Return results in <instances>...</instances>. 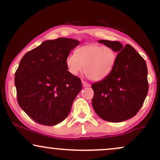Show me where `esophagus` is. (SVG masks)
Segmentation results:
<instances>
[{
	"label": "esophagus",
	"mask_w": 160,
	"mask_h": 160,
	"mask_svg": "<svg viewBox=\"0 0 160 160\" xmlns=\"http://www.w3.org/2000/svg\"><path fill=\"white\" fill-rule=\"evenodd\" d=\"M82 86H83V87H87V86H89V84L87 82L83 81V80L82 81Z\"/></svg>",
	"instance_id": "obj_1"
}]
</instances>
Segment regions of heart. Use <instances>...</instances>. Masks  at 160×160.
Wrapping results in <instances>:
<instances>
[{"label": "heart", "mask_w": 160, "mask_h": 160, "mask_svg": "<svg viewBox=\"0 0 160 160\" xmlns=\"http://www.w3.org/2000/svg\"><path fill=\"white\" fill-rule=\"evenodd\" d=\"M76 54H70L66 59L69 72L78 75L83 70L93 81H102L111 74L117 59V53L110 47L89 43L82 46Z\"/></svg>", "instance_id": "b5f03b06"}]
</instances>
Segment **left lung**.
Listing matches in <instances>:
<instances>
[{"label": "left lung", "mask_w": 160, "mask_h": 160, "mask_svg": "<svg viewBox=\"0 0 160 160\" xmlns=\"http://www.w3.org/2000/svg\"><path fill=\"white\" fill-rule=\"evenodd\" d=\"M117 54L114 69L107 78L92 86L95 113L104 120L122 122L141 109L148 92V68L144 59L131 45L101 40Z\"/></svg>", "instance_id": "obj_1"}]
</instances>
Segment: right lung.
<instances>
[{"mask_svg": "<svg viewBox=\"0 0 160 160\" xmlns=\"http://www.w3.org/2000/svg\"><path fill=\"white\" fill-rule=\"evenodd\" d=\"M79 43L64 38L46 40L20 61L15 74L18 104L38 123L55 126L69 114L82 82L68 71L66 59Z\"/></svg>", "mask_w": 160, "mask_h": 160, "instance_id": "add662e5", "label": "right lung"}]
</instances>
